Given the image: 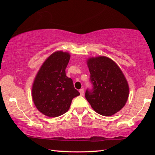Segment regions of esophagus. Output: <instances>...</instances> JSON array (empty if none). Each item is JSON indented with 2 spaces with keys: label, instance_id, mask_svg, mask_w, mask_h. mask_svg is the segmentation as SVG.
I'll return each instance as SVG.
<instances>
[{
  "label": "esophagus",
  "instance_id": "esophagus-1",
  "mask_svg": "<svg viewBox=\"0 0 155 155\" xmlns=\"http://www.w3.org/2000/svg\"><path fill=\"white\" fill-rule=\"evenodd\" d=\"M79 92H80L81 96H83L84 95V90H83V89H81V90H79Z\"/></svg>",
  "mask_w": 155,
  "mask_h": 155
}]
</instances>
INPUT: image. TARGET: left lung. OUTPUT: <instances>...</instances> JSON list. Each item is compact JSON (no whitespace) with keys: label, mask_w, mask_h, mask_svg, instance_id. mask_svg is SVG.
<instances>
[{"label":"left lung","mask_w":155,"mask_h":155,"mask_svg":"<svg viewBox=\"0 0 155 155\" xmlns=\"http://www.w3.org/2000/svg\"><path fill=\"white\" fill-rule=\"evenodd\" d=\"M92 89L85 91V98L96 113L110 116L120 111L127 103L129 87L124 74L115 63L107 57L87 60Z\"/></svg>","instance_id":"obj_1"}]
</instances>
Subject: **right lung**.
I'll list each match as a JSON object with an SVG mask.
<instances>
[{"label": "right lung", "mask_w": 155, "mask_h": 155, "mask_svg": "<svg viewBox=\"0 0 155 155\" xmlns=\"http://www.w3.org/2000/svg\"><path fill=\"white\" fill-rule=\"evenodd\" d=\"M70 55L57 51L46 59L34 80L32 98L36 108L48 117H58L70 109L72 99L80 95L72 78L65 75Z\"/></svg>", "instance_id": "obj_1"}]
</instances>
